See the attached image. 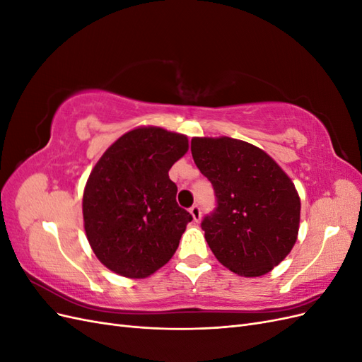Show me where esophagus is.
I'll use <instances>...</instances> for the list:
<instances>
[{"label":"esophagus","mask_w":362,"mask_h":362,"mask_svg":"<svg viewBox=\"0 0 362 362\" xmlns=\"http://www.w3.org/2000/svg\"><path fill=\"white\" fill-rule=\"evenodd\" d=\"M190 214L193 216L194 222H199L201 221V208H199V205H193L190 208Z\"/></svg>","instance_id":"1"}]
</instances>
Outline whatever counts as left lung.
<instances>
[{"mask_svg": "<svg viewBox=\"0 0 362 362\" xmlns=\"http://www.w3.org/2000/svg\"><path fill=\"white\" fill-rule=\"evenodd\" d=\"M192 156L216 194L201 223L214 257L240 276L266 275L298 240L300 198L288 175L262 149L231 137H194Z\"/></svg>", "mask_w": 362, "mask_h": 362, "instance_id": "1", "label": "left lung"}]
</instances>
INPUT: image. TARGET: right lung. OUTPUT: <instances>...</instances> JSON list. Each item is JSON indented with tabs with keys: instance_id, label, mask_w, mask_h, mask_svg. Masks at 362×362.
I'll return each mask as SVG.
<instances>
[{
	"instance_id": "right-lung-1",
	"label": "right lung",
	"mask_w": 362,
	"mask_h": 362,
	"mask_svg": "<svg viewBox=\"0 0 362 362\" xmlns=\"http://www.w3.org/2000/svg\"><path fill=\"white\" fill-rule=\"evenodd\" d=\"M189 149L187 136L139 127L98 160L83 194L87 240L103 264L141 279L177 250L192 214L177 202L169 170Z\"/></svg>"
}]
</instances>
